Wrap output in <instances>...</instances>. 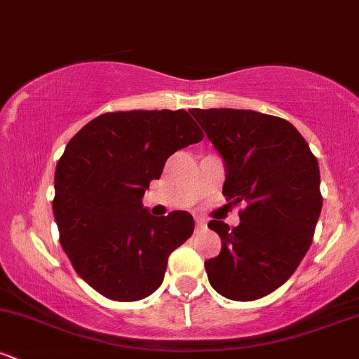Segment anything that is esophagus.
Instances as JSON below:
<instances>
[{"label":"esophagus","mask_w":359,"mask_h":359,"mask_svg":"<svg viewBox=\"0 0 359 359\" xmlns=\"http://www.w3.org/2000/svg\"><path fill=\"white\" fill-rule=\"evenodd\" d=\"M196 228L197 229H204L205 228V221L203 217H196Z\"/></svg>","instance_id":"1"}]
</instances>
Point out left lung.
Wrapping results in <instances>:
<instances>
[{
	"label": "left lung",
	"mask_w": 359,
	"mask_h": 359,
	"mask_svg": "<svg viewBox=\"0 0 359 359\" xmlns=\"http://www.w3.org/2000/svg\"><path fill=\"white\" fill-rule=\"evenodd\" d=\"M226 163L222 194L243 204L240 224L212 219L221 253L204 263L222 297L250 302L290 278L323 209L319 163L302 135L278 116L248 109H192Z\"/></svg>",
	"instance_id": "1"
}]
</instances>
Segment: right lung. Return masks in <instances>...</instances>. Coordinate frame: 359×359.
I'll return each mask as SVG.
<instances>
[{"instance_id": "add662e5", "label": "right lung", "mask_w": 359, "mask_h": 359, "mask_svg": "<svg viewBox=\"0 0 359 359\" xmlns=\"http://www.w3.org/2000/svg\"><path fill=\"white\" fill-rule=\"evenodd\" d=\"M204 138L184 109L114 111L74 135L55 168L53 217L77 275L118 302L162 285L170 253L194 233L185 211L154 217L142 199L172 154Z\"/></svg>"}]
</instances>
